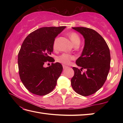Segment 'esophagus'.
<instances>
[{"label":"esophagus","instance_id":"1","mask_svg":"<svg viewBox=\"0 0 123 123\" xmlns=\"http://www.w3.org/2000/svg\"><path fill=\"white\" fill-rule=\"evenodd\" d=\"M63 69H66L68 68V67L66 66H64V65H63Z\"/></svg>","mask_w":123,"mask_h":123}]
</instances>
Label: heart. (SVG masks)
<instances>
[{
  "label": "heart",
  "mask_w": 123,
  "mask_h": 123,
  "mask_svg": "<svg viewBox=\"0 0 123 123\" xmlns=\"http://www.w3.org/2000/svg\"><path fill=\"white\" fill-rule=\"evenodd\" d=\"M68 35L75 46L79 45L81 42V38L79 35L77 33L74 32H70L68 34ZM53 48L55 50L57 49V38H56L54 41ZM74 56L72 55H70L67 53H63L57 57L56 60L57 62L62 64H70L71 60H74Z\"/></svg>",
  "instance_id": "obj_1"
}]
</instances>
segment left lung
Listing matches in <instances>:
<instances>
[{
  "label": "left lung",
  "mask_w": 123,
  "mask_h": 123,
  "mask_svg": "<svg viewBox=\"0 0 123 123\" xmlns=\"http://www.w3.org/2000/svg\"><path fill=\"white\" fill-rule=\"evenodd\" d=\"M85 38L81 55L76 60L79 69L74 67V76L71 80L72 87L83 96L92 95L103 87L110 69L111 54L104 38L92 29L83 27H72ZM86 71L82 72V70Z\"/></svg>",
  "instance_id": "1"
}]
</instances>
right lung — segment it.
Wrapping results in <instances>:
<instances>
[{
  "instance_id": "obj_1",
  "label": "right lung",
  "mask_w": 123,
  "mask_h": 123,
  "mask_svg": "<svg viewBox=\"0 0 123 123\" xmlns=\"http://www.w3.org/2000/svg\"><path fill=\"white\" fill-rule=\"evenodd\" d=\"M66 26L44 27L31 33L25 38L18 54L20 79L27 89L33 94L44 96L51 92L56 86L63 67L50 55L57 35ZM46 62L51 66L44 68Z\"/></svg>"
}]
</instances>
